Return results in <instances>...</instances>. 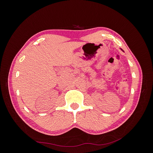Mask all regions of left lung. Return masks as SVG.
I'll use <instances>...</instances> for the list:
<instances>
[{
    "label": "left lung",
    "instance_id": "obj_1",
    "mask_svg": "<svg viewBox=\"0 0 153 153\" xmlns=\"http://www.w3.org/2000/svg\"><path fill=\"white\" fill-rule=\"evenodd\" d=\"M121 50H122V49H121ZM122 51H123V50H122Z\"/></svg>",
    "mask_w": 153,
    "mask_h": 153
}]
</instances>
